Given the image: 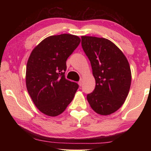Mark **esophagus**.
<instances>
[{
    "label": "esophagus",
    "mask_w": 151,
    "mask_h": 151,
    "mask_svg": "<svg viewBox=\"0 0 151 151\" xmlns=\"http://www.w3.org/2000/svg\"><path fill=\"white\" fill-rule=\"evenodd\" d=\"M78 84H79L80 86H81L82 85V80H80L79 82H78Z\"/></svg>",
    "instance_id": "obj_1"
}]
</instances>
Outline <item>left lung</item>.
<instances>
[{"label": "left lung", "instance_id": "left-lung-1", "mask_svg": "<svg viewBox=\"0 0 151 151\" xmlns=\"http://www.w3.org/2000/svg\"><path fill=\"white\" fill-rule=\"evenodd\" d=\"M81 38L96 80L95 89L86 96L88 102L98 114L111 115L122 106L129 94V63L122 51L108 39L85 36Z\"/></svg>", "mask_w": 151, "mask_h": 151}]
</instances>
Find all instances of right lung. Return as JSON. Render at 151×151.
<instances>
[{
    "mask_svg": "<svg viewBox=\"0 0 151 151\" xmlns=\"http://www.w3.org/2000/svg\"><path fill=\"white\" fill-rule=\"evenodd\" d=\"M80 38L63 34L44 39L33 49L26 67V86L40 112L51 117L61 114L71 102L78 84L65 78L66 61Z\"/></svg>",
    "mask_w": 151,
    "mask_h": 151,
    "instance_id": "1",
    "label": "right lung"
}]
</instances>
